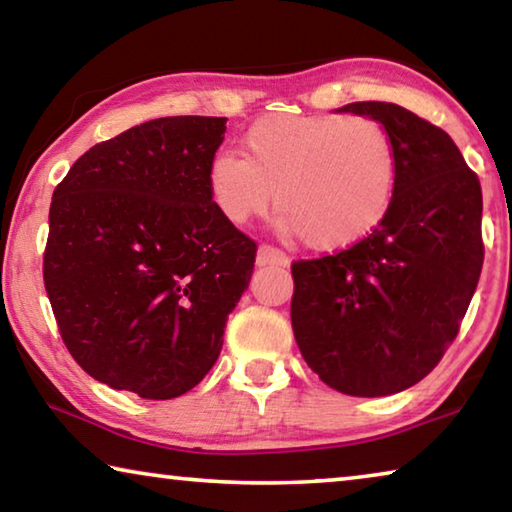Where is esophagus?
I'll use <instances>...</instances> for the list:
<instances>
[{
    "label": "esophagus",
    "mask_w": 512,
    "mask_h": 512,
    "mask_svg": "<svg viewBox=\"0 0 512 512\" xmlns=\"http://www.w3.org/2000/svg\"><path fill=\"white\" fill-rule=\"evenodd\" d=\"M289 255L284 250L271 244H262L257 248V264L259 266H289Z\"/></svg>",
    "instance_id": "esophagus-1"
}]
</instances>
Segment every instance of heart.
Listing matches in <instances>:
<instances>
[{
    "instance_id": "b5f03b06",
    "label": "heart",
    "mask_w": 512,
    "mask_h": 512,
    "mask_svg": "<svg viewBox=\"0 0 512 512\" xmlns=\"http://www.w3.org/2000/svg\"><path fill=\"white\" fill-rule=\"evenodd\" d=\"M397 185L395 137L363 115L262 119L244 135V155L219 151L207 169L212 203L225 221L244 225L277 198V228L318 253L372 235L393 210Z\"/></svg>"
}]
</instances>
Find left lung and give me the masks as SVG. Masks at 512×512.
<instances>
[{"mask_svg":"<svg viewBox=\"0 0 512 512\" xmlns=\"http://www.w3.org/2000/svg\"><path fill=\"white\" fill-rule=\"evenodd\" d=\"M393 133L400 185L359 244L291 264V325L307 366L334 391L400 393L456 339L483 266L481 183L443 128L395 103L357 101Z\"/></svg>","mask_w":512,"mask_h":512,"instance_id":"8db88e82","label":"left lung"}]
</instances>
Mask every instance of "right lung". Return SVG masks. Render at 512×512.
I'll return each instance as SVG.
<instances>
[{
  "label": "right lung",
  "instance_id": "obj_1",
  "mask_svg": "<svg viewBox=\"0 0 512 512\" xmlns=\"http://www.w3.org/2000/svg\"><path fill=\"white\" fill-rule=\"evenodd\" d=\"M225 121H144L94 144L54 189L47 296L74 361L115 391L171 400L219 359L257 255L207 187Z\"/></svg>",
  "mask_w": 512,
  "mask_h": 512
}]
</instances>
